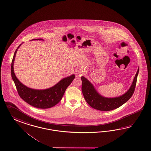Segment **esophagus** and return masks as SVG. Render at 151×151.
I'll return each instance as SVG.
<instances>
[{
  "label": "esophagus",
  "instance_id": "esophagus-1",
  "mask_svg": "<svg viewBox=\"0 0 151 151\" xmlns=\"http://www.w3.org/2000/svg\"><path fill=\"white\" fill-rule=\"evenodd\" d=\"M79 73H79V72H78V73H77V74H78H78H79Z\"/></svg>",
  "mask_w": 151,
  "mask_h": 151
}]
</instances>
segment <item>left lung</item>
I'll use <instances>...</instances> for the list:
<instances>
[{
    "label": "left lung",
    "instance_id": "obj_1",
    "mask_svg": "<svg viewBox=\"0 0 151 151\" xmlns=\"http://www.w3.org/2000/svg\"><path fill=\"white\" fill-rule=\"evenodd\" d=\"M138 72L139 68L131 87L126 92L121 96L114 98L104 97L101 96L92 84L87 78L82 76L81 77L82 91L84 99L91 107L102 111H112L121 107L131 98L134 92Z\"/></svg>",
    "mask_w": 151,
    "mask_h": 151
}]
</instances>
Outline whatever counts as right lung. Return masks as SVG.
<instances>
[{"mask_svg": "<svg viewBox=\"0 0 151 151\" xmlns=\"http://www.w3.org/2000/svg\"><path fill=\"white\" fill-rule=\"evenodd\" d=\"M35 40H43V39ZM21 45L22 44H20L15 51L11 65L12 77L14 82L18 94L25 102L33 107L41 109H46L53 107L60 101L66 89L75 78V75L72 74L68 77L63 78L52 87L45 89H34L25 86L17 78L14 72V62L15 55Z\"/></svg>", "mask_w": 151, "mask_h": 151, "instance_id": "right-lung-1", "label": "right lung"}]
</instances>
